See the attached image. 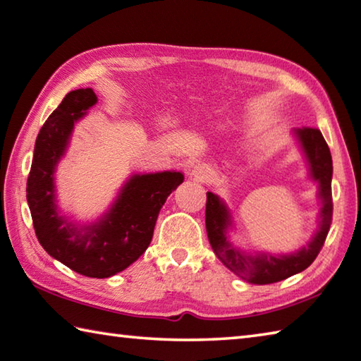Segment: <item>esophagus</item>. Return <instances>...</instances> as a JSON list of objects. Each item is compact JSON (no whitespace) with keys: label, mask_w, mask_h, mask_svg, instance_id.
<instances>
[{"label":"esophagus","mask_w":361,"mask_h":361,"mask_svg":"<svg viewBox=\"0 0 361 361\" xmlns=\"http://www.w3.org/2000/svg\"><path fill=\"white\" fill-rule=\"evenodd\" d=\"M191 175L194 176V180L207 181L209 178V170L207 166H203V164H195L191 170Z\"/></svg>","instance_id":"34e87169"}]
</instances>
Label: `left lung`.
<instances>
[{"label":"left lung","mask_w":361,"mask_h":361,"mask_svg":"<svg viewBox=\"0 0 361 361\" xmlns=\"http://www.w3.org/2000/svg\"><path fill=\"white\" fill-rule=\"evenodd\" d=\"M292 134L306 159L307 175L314 183H317V199L320 202L319 227L306 246L289 254L243 251L235 246L228 237V231L233 228L231 209L219 195L207 192L205 226L209 245L228 270L251 284H273L306 270L316 260L330 231L333 214V161L330 148L319 129H293Z\"/></svg>","instance_id":"obj_1"}]
</instances>
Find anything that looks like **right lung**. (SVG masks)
Masks as SVG:
<instances>
[{"instance_id":"right-lung-1","label":"right lung","mask_w":361,"mask_h":361,"mask_svg":"<svg viewBox=\"0 0 361 361\" xmlns=\"http://www.w3.org/2000/svg\"><path fill=\"white\" fill-rule=\"evenodd\" d=\"M97 102L91 88L69 91L36 139L26 200L39 243L51 257L88 278H110L134 264L152 243L156 219L185 175L176 170L134 173L94 222L77 224L56 203L55 172L66 154L74 124Z\"/></svg>"}]
</instances>
